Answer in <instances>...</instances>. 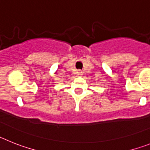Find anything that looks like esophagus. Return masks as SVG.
<instances>
[{
	"mask_svg": "<svg viewBox=\"0 0 150 150\" xmlns=\"http://www.w3.org/2000/svg\"><path fill=\"white\" fill-rule=\"evenodd\" d=\"M81 73H82V72H81V71H78V72H77L78 75H81Z\"/></svg>",
	"mask_w": 150,
	"mask_h": 150,
	"instance_id": "1",
	"label": "esophagus"
}]
</instances>
